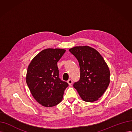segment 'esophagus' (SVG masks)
<instances>
[{
	"label": "esophagus",
	"mask_w": 132,
	"mask_h": 132,
	"mask_svg": "<svg viewBox=\"0 0 132 132\" xmlns=\"http://www.w3.org/2000/svg\"><path fill=\"white\" fill-rule=\"evenodd\" d=\"M67 83H68L69 85L71 86V85L73 84V81H72L71 79H70V80H68L67 81Z\"/></svg>",
	"instance_id": "esophagus-1"
}]
</instances>
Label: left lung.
Masks as SVG:
<instances>
[{
  "label": "left lung",
  "mask_w": 132,
  "mask_h": 132,
  "mask_svg": "<svg viewBox=\"0 0 132 132\" xmlns=\"http://www.w3.org/2000/svg\"><path fill=\"white\" fill-rule=\"evenodd\" d=\"M70 52L79 61L80 79L73 87L81 98L88 102L98 100L110 83V71L104 59L94 48L88 46H75Z\"/></svg>",
  "instance_id": "obj_1"
}]
</instances>
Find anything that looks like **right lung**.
I'll use <instances>...</instances> for the list:
<instances>
[{"mask_svg":"<svg viewBox=\"0 0 132 132\" xmlns=\"http://www.w3.org/2000/svg\"><path fill=\"white\" fill-rule=\"evenodd\" d=\"M66 50L47 48L31 60L27 69L26 82L36 101L46 107L57 105L68 84L59 78L57 62Z\"/></svg>","mask_w":132,"mask_h":132,"instance_id":"1","label":"right lung"}]
</instances>
